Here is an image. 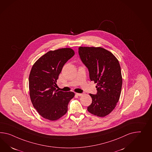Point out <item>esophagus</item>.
Here are the masks:
<instances>
[{
  "label": "esophagus",
  "instance_id": "34e87169",
  "mask_svg": "<svg viewBox=\"0 0 152 152\" xmlns=\"http://www.w3.org/2000/svg\"><path fill=\"white\" fill-rule=\"evenodd\" d=\"M76 95H77V96H81L83 95V94L82 93H76Z\"/></svg>",
  "mask_w": 152,
  "mask_h": 152
}]
</instances>
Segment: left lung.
Wrapping results in <instances>:
<instances>
[{
    "label": "left lung",
    "instance_id": "8db88e82",
    "mask_svg": "<svg viewBox=\"0 0 152 152\" xmlns=\"http://www.w3.org/2000/svg\"><path fill=\"white\" fill-rule=\"evenodd\" d=\"M79 55L89 72L90 79L97 84V94H90L92 103L88 111L105 117L115 108L121 95L122 78L116 57L102 47H79Z\"/></svg>",
    "mask_w": 152,
    "mask_h": 152
}]
</instances>
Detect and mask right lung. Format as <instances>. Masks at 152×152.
Returning <instances> with one entry per match:
<instances>
[{
    "label": "right lung",
    "instance_id": "1",
    "mask_svg": "<svg viewBox=\"0 0 152 152\" xmlns=\"http://www.w3.org/2000/svg\"><path fill=\"white\" fill-rule=\"evenodd\" d=\"M75 53L70 48L50 51L32 66L29 75L31 102L39 115L50 121L57 120L68 111L73 92L58 91L55 88L63 66Z\"/></svg>",
    "mask_w": 152,
    "mask_h": 152
}]
</instances>
